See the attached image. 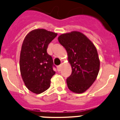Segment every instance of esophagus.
Masks as SVG:
<instances>
[{"label":"esophagus","instance_id":"1","mask_svg":"<svg viewBox=\"0 0 120 120\" xmlns=\"http://www.w3.org/2000/svg\"><path fill=\"white\" fill-rule=\"evenodd\" d=\"M57 68H58V71H60V70H61V65H58V67H57Z\"/></svg>","mask_w":120,"mask_h":120}]
</instances>
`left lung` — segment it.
Returning a JSON list of instances; mask_svg holds the SVG:
<instances>
[{
  "label": "left lung",
  "instance_id": "8db88e82",
  "mask_svg": "<svg viewBox=\"0 0 120 120\" xmlns=\"http://www.w3.org/2000/svg\"><path fill=\"white\" fill-rule=\"evenodd\" d=\"M58 39L67 51L72 70L67 79L68 88L76 94L84 93L96 80L100 70L97 49L86 36L77 31L61 34Z\"/></svg>",
  "mask_w": 120,
  "mask_h": 120
}]
</instances>
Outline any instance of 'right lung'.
<instances>
[{"instance_id":"1","label":"right lung","mask_w":120,"mask_h":120,"mask_svg":"<svg viewBox=\"0 0 120 120\" xmlns=\"http://www.w3.org/2000/svg\"><path fill=\"white\" fill-rule=\"evenodd\" d=\"M57 34L39 28L30 31L23 40L19 61L20 74L25 86L33 93L41 94L50 87L55 71L47 49Z\"/></svg>"}]
</instances>
